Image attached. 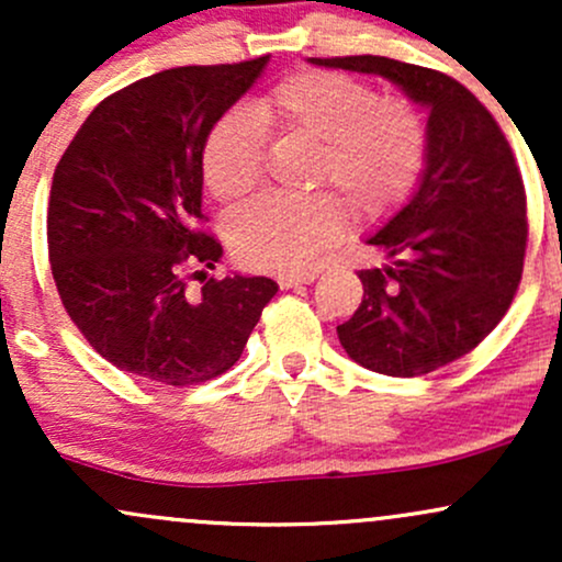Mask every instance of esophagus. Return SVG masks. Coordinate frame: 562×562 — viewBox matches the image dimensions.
Instances as JSON below:
<instances>
[{
	"label": "esophagus",
	"instance_id": "34e87169",
	"mask_svg": "<svg viewBox=\"0 0 562 562\" xmlns=\"http://www.w3.org/2000/svg\"><path fill=\"white\" fill-rule=\"evenodd\" d=\"M317 280V274L314 272H301V274H280L277 277V282H280L282 290H290V288H299V285H308V282Z\"/></svg>",
	"mask_w": 562,
	"mask_h": 562
}]
</instances>
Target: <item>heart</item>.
<instances>
[{
    "instance_id": "1",
    "label": "heart",
    "mask_w": 562,
    "mask_h": 562,
    "mask_svg": "<svg viewBox=\"0 0 562 562\" xmlns=\"http://www.w3.org/2000/svg\"><path fill=\"white\" fill-rule=\"evenodd\" d=\"M263 132L319 142L314 184H330L359 216H383L417 184L428 158V124L415 102L380 97L340 70H299L211 126L200 171L218 200H240L263 173ZM346 229L338 198L263 195L229 218V243L245 267L299 272Z\"/></svg>"
}]
</instances>
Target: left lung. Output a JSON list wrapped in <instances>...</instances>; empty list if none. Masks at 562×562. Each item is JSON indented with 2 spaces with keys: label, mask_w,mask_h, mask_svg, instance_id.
Returning <instances> with one entry per match:
<instances>
[{
  "label": "left lung",
  "mask_w": 562,
  "mask_h": 562,
  "mask_svg": "<svg viewBox=\"0 0 562 562\" xmlns=\"http://www.w3.org/2000/svg\"><path fill=\"white\" fill-rule=\"evenodd\" d=\"M312 63L383 76L428 108L420 187L367 240L393 263L359 272L364 299L338 325L340 346L367 370L428 375L473 351L518 293L528 218L513 147L479 97L441 70L378 55Z\"/></svg>",
  "instance_id": "left-lung-1"
}]
</instances>
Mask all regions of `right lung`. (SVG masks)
<instances>
[{"label": "right lung", "instance_id": "obj_1", "mask_svg": "<svg viewBox=\"0 0 562 562\" xmlns=\"http://www.w3.org/2000/svg\"><path fill=\"white\" fill-rule=\"evenodd\" d=\"M269 57L160 70L100 102L53 177L49 267L68 317L102 359L153 383L198 385L240 359L269 277H209L222 243L200 211V147ZM203 276L200 291L186 280Z\"/></svg>", "mask_w": 562, "mask_h": 562}]
</instances>
